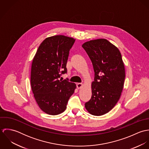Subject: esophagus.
Returning <instances> with one entry per match:
<instances>
[{
  "label": "esophagus",
  "instance_id": "obj_1",
  "mask_svg": "<svg viewBox=\"0 0 149 149\" xmlns=\"http://www.w3.org/2000/svg\"><path fill=\"white\" fill-rule=\"evenodd\" d=\"M82 86H83V84H82V83H77V88L78 89L81 88Z\"/></svg>",
  "mask_w": 149,
  "mask_h": 149
}]
</instances>
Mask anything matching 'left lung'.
<instances>
[{
    "label": "left lung",
    "instance_id": "8db88e82",
    "mask_svg": "<svg viewBox=\"0 0 149 149\" xmlns=\"http://www.w3.org/2000/svg\"><path fill=\"white\" fill-rule=\"evenodd\" d=\"M82 47L95 72L92 97L85 103V108L93 115H103L115 107L123 91L125 69L122 55L118 47L106 39L91 40Z\"/></svg>",
    "mask_w": 149,
    "mask_h": 149
}]
</instances>
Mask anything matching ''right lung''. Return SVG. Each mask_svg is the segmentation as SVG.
<instances>
[{"label": "right lung", "instance_id": "add662e5", "mask_svg": "<svg viewBox=\"0 0 149 149\" xmlns=\"http://www.w3.org/2000/svg\"><path fill=\"white\" fill-rule=\"evenodd\" d=\"M75 41L63 35L46 38L41 43L33 60L31 86L34 98L44 112L56 115L63 112L76 85L66 80H59L66 73L70 49Z\"/></svg>", "mask_w": 149, "mask_h": 149}]
</instances>
